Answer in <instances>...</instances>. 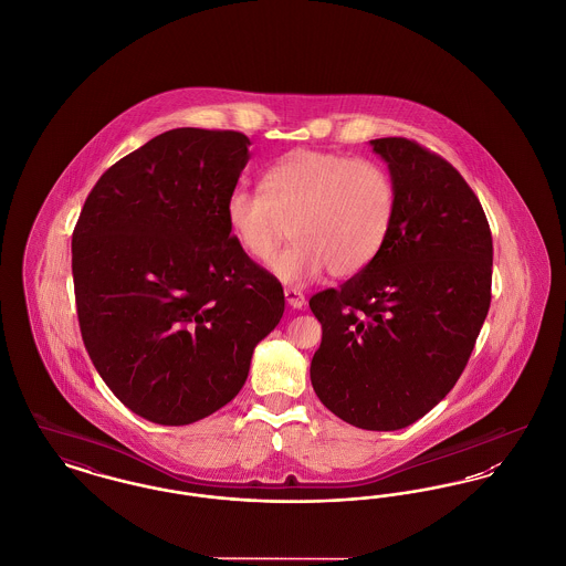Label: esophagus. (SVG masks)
<instances>
[{"label": "esophagus", "instance_id": "obj_1", "mask_svg": "<svg viewBox=\"0 0 566 566\" xmlns=\"http://www.w3.org/2000/svg\"><path fill=\"white\" fill-rule=\"evenodd\" d=\"M284 296H286V303L291 307H295V310L305 307V295L298 289H284Z\"/></svg>", "mask_w": 566, "mask_h": 566}]
</instances>
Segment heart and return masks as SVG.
<instances>
[{
	"label": "heart",
	"instance_id": "obj_1",
	"mask_svg": "<svg viewBox=\"0 0 566 566\" xmlns=\"http://www.w3.org/2000/svg\"><path fill=\"white\" fill-rule=\"evenodd\" d=\"M261 190H233L224 218L231 238L256 263L270 261L291 227L296 242L271 263L284 284H305L326 270L335 277L360 273L388 240L397 208L381 165L321 150H295L273 163Z\"/></svg>",
	"mask_w": 566,
	"mask_h": 566
}]
</instances>
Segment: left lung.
<instances>
[{"label":"left lung","instance_id":"8db88e82","mask_svg":"<svg viewBox=\"0 0 566 566\" xmlns=\"http://www.w3.org/2000/svg\"><path fill=\"white\" fill-rule=\"evenodd\" d=\"M397 208L376 261L310 298L323 324L312 386L352 427L399 431L458 381L490 307L492 235L457 169L405 137L369 142Z\"/></svg>","mask_w":566,"mask_h":566}]
</instances>
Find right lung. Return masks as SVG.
<instances>
[{"label": "right lung", "instance_id": "right-lung-1", "mask_svg": "<svg viewBox=\"0 0 566 566\" xmlns=\"http://www.w3.org/2000/svg\"><path fill=\"white\" fill-rule=\"evenodd\" d=\"M238 132L182 127L114 163L72 235L82 342L114 397L163 427L229 403L284 314L282 284L231 238L250 159Z\"/></svg>", "mask_w": 566, "mask_h": 566}]
</instances>
